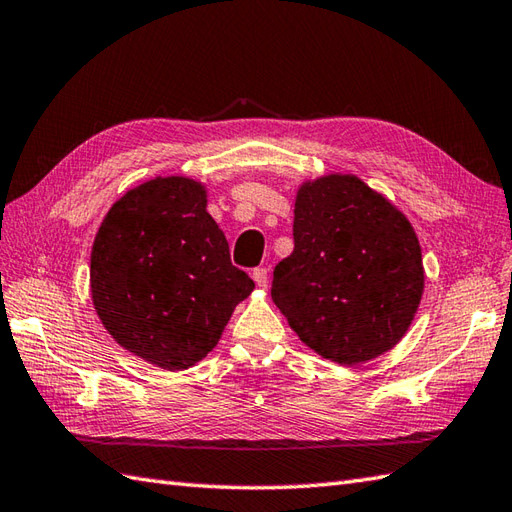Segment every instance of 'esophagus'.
I'll use <instances>...</instances> for the list:
<instances>
[{
	"instance_id": "34e87169",
	"label": "esophagus",
	"mask_w": 512,
	"mask_h": 512,
	"mask_svg": "<svg viewBox=\"0 0 512 512\" xmlns=\"http://www.w3.org/2000/svg\"><path fill=\"white\" fill-rule=\"evenodd\" d=\"M252 278H254V282H256V285H258L260 289L267 287L269 276H267V269H265V267H256V269L252 271Z\"/></svg>"
}]
</instances>
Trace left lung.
Here are the masks:
<instances>
[{
    "label": "left lung",
    "mask_w": 512,
    "mask_h": 512,
    "mask_svg": "<svg viewBox=\"0 0 512 512\" xmlns=\"http://www.w3.org/2000/svg\"><path fill=\"white\" fill-rule=\"evenodd\" d=\"M293 214V252L271 282V300L289 326L339 366L394 348L425 287L412 223L355 175L306 181Z\"/></svg>",
    "instance_id": "1"
}]
</instances>
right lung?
Here are the masks:
<instances>
[{
    "label": "right lung",
    "instance_id": "right-lung-1",
    "mask_svg": "<svg viewBox=\"0 0 512 512\" xmlns=\"http://www.w3.org/2000/svg\"><path fill=\"white\" fill-rule=\"evenodd\" d=\"M188 177H155L113 203L92 247V300L116 342L164 370L195 366L217 346L254 280Z\"/></svg>",
    "mask_w": 512,
    "mask_h": 512
}]
</instances>
